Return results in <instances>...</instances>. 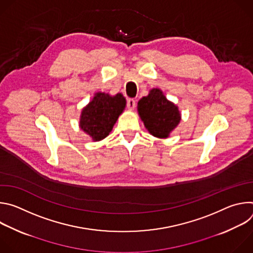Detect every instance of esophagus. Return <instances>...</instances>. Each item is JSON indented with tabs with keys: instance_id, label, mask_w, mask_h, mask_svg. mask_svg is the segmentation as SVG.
<instances>
[{
	"instance_id": "1",
	"label": "esophagus",
	"mask_w": 253,
	"mask_h": 253,
	"mask_svg": "<svg viewBox=\"0 0 253 253\" xmlns=\"http://www.w3.org/2000/svg\"><path fill=\"white\" fill-rule=\"evenodd\" d=\"M135 106H136V101L134 99H132V98L127 99V107H128V109L133 110L134 108H135Z\"/></svg>"
}]
</instances>
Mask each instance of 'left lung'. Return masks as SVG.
<instances>
[{
  "label": "left lung",
  "instance_id": "left-lung-1",
  "mask_svg": "<svg viewBox=\"0 0 253 253\" xmlns=\"http://www.w3.org/2000/svg\"><path fill=\"white\" fill-rule=\"evenodd\" d=\"M138 112L150 134L158 138L168 137L181 118L177 106L168 101L160 89H152L138 102Z\"/></svg>",
  "mask_w": 253,
  "mask_h": 253
}]
</instances>
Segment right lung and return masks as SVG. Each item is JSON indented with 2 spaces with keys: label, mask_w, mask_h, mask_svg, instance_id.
Returning a JSON list of instances; mask_svg holds the SVG:
<instances>
[{
  "label": "right lung",
  "mask_w": 253,
  "mask_h": 253,
  "mask_svg": "<svg viewBox=\"0 0 253 253\" xmlns=\"http://www.w3.org/2000/svg\"><path fill=\"white\" fill-rule=\"evenodd\" d=\"M126 100L122 94L110 96L97 93L93 100L82 110L80 127L94 141L109 135L119 115L123 112Z\"/></svg>",
  "instance_id": "right-lung-1"
}]
</instances>
